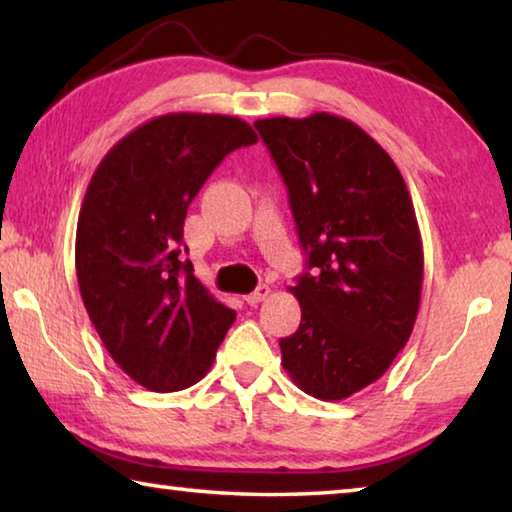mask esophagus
Segmentation results:
<instances>
[{"mask_svg": "<svg viewBox=\"0 0 512 512\" xmlns=\"http://www.w3.org/2000/svg\"><path fill=\"white\" fill-rule=\"evenodd\" d=\"M268 296H271V287H268V284H259V287L253 291V293H248L246 296V302L248 305H259V302H264Z\"/></svg>", "mask_w": 512, "mask_h": 512, "instance_id": "esophagus-1", "label": "esophagus"}]
</instances>
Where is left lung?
Here are the masks:
<instances>
[{
    "mask_svg": "<svg viewBox=\"0 0 512 512\" xmlns=\"http://www.w3.org/2000/svg\"><path fill=\"white\" fill-rule=\"evenodd\" d=\"M314 273L289 287L298 332L280 341L300 391L339 402L391 368L418 318L424 253L400 169L354 121L314 115L257 119Z\"/></svg>",
    "mask_w": 512,
    "mask_h": 512,
    "instance_id": "1",
    "label": "left lung"
}]
</instances>
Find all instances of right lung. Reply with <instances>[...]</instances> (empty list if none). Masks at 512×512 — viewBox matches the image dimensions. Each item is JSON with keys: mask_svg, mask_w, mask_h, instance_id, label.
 Returning a JSON list of instances; mask_svg holds the SVG:
<instances>
[{"mask_svg": "<svg viewBox=\"0 0 512 512\" xmlns=\"http://www.w3.org/2000/svg\"><path fill=\"white\" fill-rule=\"evenodd\" d=\"M255 142L239 117L169 112L121 137L92 173L76 225L81 298L112 361L149 391L201 381L235 323L178 255L198 189Z\"/></svg>", "mask_w": 512, "mask_h": 512, "instance_id": "add662e5", "label": "right lung"}]
</instances>
